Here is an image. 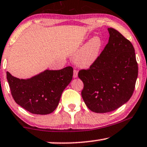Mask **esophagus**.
Returning a JSON list of instances; mask_svg holds the SVG:
<instances>
[{
    "label": "esophagus",
    "mask_w": 147,
    "mask_h": 147,
    "mask_svg": "<svg viewBox=\"0 0 147 147\" xmlns=\"http://www.w3.org/2000/svg\"><path fill=\"white\" fill-rule=\"evenodd\" d=\"M78 77V71L77 70H74L73 71V77L74 78H77Z\"/></svg>",
    "instance_id": "34e87169"
}]
</instances>
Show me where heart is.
Segmentation results:
<instances>
[{
  "label": "heart",
  "instance_id": "obj_1",
  "mask_svg": "<svg viewBox=\"0 0 147 147\" xmlns=\"http://www.w3.org/2000/svg\"><path fill=\"white\" fill-rule=\"evenodd\" d=\"M103 42L98 36H95L85 43L75 56V62L78 66L88 68L97 61L101 54Z\"/></svg>",
  "mask_w": 147,
  "mask_h": 147
}]
</instances>
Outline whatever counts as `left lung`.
Here are the masks:
<instances>
[{
	"label": "left lung",
	"instance_id": "1",
	"mask_svg": "<svg viewBox=\"0 0 147 147\" xmlns=\"http://www.w3.org/2000/svg\"><path fill=\"white\" fill-rule=\"evenodd\" d=\"M108 43L89 69L78 77L84 84L81 95L90 110L107 113L130 99L138 77L134 48L119 31L108 28Z\"/></svg>",
	"mask_w": 147,
	"mask_h": 147
}]
</instances>
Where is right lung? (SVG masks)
I'll list each match as a JSON object with an SVG mask.
<instances>
[{"label":"right lung","mask_w":147,"mask_h":147,"mask_svg":"<svg viewBox=\"0 0 147 147\" xmlns=\"http://www.w3.org/2000/svg\"><path fill=\"white\" fill-rule=\"evenodd\" d=\"M73 68L46 70L27 79H20L7 72L11 95L17 104L34 114L53 112L64 89L72 81Z\"/></svg>","instance_id":"obj_1"}]
</instances>
